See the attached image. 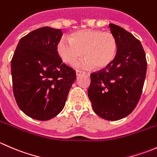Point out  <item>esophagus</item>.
Segmentation results:
<instances>
[{
    "label": "esophagus",
    "instance_id": "esophagus-1",
    "mask_svg": "<svg viewBox=\"0 0 157 157\" xmlns=\"http://www.w3.org/2000/svg\"><path fill=\"white\" fill-rule=\"evenodd\" d=\"M76 74H77V76H79V75H80V74H86V73L83 72V71L77 70V71H76Z\"/></svg>",
    "mask_w": 157,
    "mask_h": 157
}]
</instances>
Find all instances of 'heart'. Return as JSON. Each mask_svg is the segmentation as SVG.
Returning a JSON list of instances; mask_svg holds the SVG:
<instances>
[{
    "label": "heart",
    "instance_id": "obj_1",
    "mask_svg": "<svg viewBox=\"0 0 157 157\" xmlns=\"http://www.w3.org/2000/svg\"><path fill=\"white\" fill-rule=\"evenodd\" d=\"M69 39L61 38L57 44V52L66 64L73 65L83 54L86 58L80 63L83 68L95 67L103 70L109 67L116 58L118 41L110 32L83 29L71 34Z\"/></svg>",
    "mask_w": 157,
    "mask_h": 157
}]
</instances>
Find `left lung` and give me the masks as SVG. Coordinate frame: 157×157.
Masks as SVG:
<instances>
[{
  "mask_svg": "<svg viewBox=\"0 0 157 157\" xmlns=\"http://www.w3.org/2000/svg\"><path fill=\"white\" fill-rule=\"evenodd\" d=\"M118 41V53L107 68L90 74L88 97L96 115L108 121L128 116L140 100L147 73L146 55L138 39L109 24Z\"/></svg>",
  "mask_w": 157,
  "mask_h": 157,
  "instance_id": "8db88e82",
  "label": "left lung"
}]
</instances>
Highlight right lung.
Listing matches in <instances>:
<instances>
[{
  "instance_id": "add662e5",
  "label": "right lung",
  "mask_w": 157,
  "mask_h": 157,
  "mask_svg": "<svg viewBox=\"0 0 157 157\" xmlns=\"http://www.w3.org/2000/svg\"><path fill=\"white\" fill-rule=\"evenodd\" d=\"M62 32L49 26L22 38L11 60L13 90L19 108L27 116L47 121L65 105L76 80L74 69L57 52Z\"/></svg>"
}]
</instances>
